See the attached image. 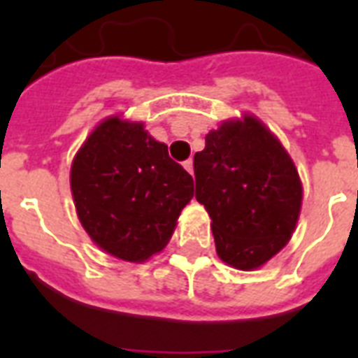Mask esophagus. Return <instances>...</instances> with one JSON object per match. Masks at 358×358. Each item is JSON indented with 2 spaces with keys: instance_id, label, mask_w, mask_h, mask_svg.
<instances>
[{
  "instance_id": "1",
  "label": "esophagus",
  "mask_w": 358,
  "mask_h": 358,
  "mask_svg": "<svg viewBox=\"0 0 358 358\" xmlns=\"http://www.w3.org/2000/svg\"><path fill=\"white\" fill-rule=\"evenodd\" d=\"M184 169L191 174V176H193V159H187V162H184Z\"/></svg>"
}]
</instances>
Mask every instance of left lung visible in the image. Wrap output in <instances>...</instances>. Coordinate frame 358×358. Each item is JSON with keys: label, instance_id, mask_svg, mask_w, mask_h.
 Here are the masks:
<instances>
[{"label": "left lung", "instance_id": "1", "mask_svg": "<svg viewBox=\"0 0 358 358\" xmlns=\"http://www.w3.org/2000/svg\"><path fill=\"white\" fill-rule=\"evenodd\" d=\"M193 167L195 196L212 217L221 260L250 271L288 243L303 187L288 152L256 117L212 129Z\"/></svg>", "mask_w": 358, "mask_h": 358}]
</instances>
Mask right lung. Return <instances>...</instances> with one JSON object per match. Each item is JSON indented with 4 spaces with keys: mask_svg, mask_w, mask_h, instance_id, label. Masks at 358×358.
<instances>
[{
    "mask_svg": "<svg viewBox=\"0 0 358 358\" xmlns=\"http://www.w3.org/2000/svg\"><path fill=\"white\" fill-rule=\"evenodd\" d=\"M70 187L83 229L126 262H145L169 243L193 199V178L141 122L106 119L76 154Z\"/></svg>",
    "mask_w": 358,
    "mask_h": 358,
    "instance_id": "obj_1",
    "label": "right lung"
}]
</instances>
